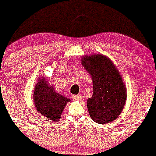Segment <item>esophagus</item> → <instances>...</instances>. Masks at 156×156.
I'll return each instance as SVG.
<instances>
[{
  "label": "esophagus",
  "instance_id": "obj_1",
  "mask_svg": "<svg viewBox=\"0 0 156 156\" xmlns=\"http://www.w3.org/2000/svg\"><path fill=\"white\" fill-rule=\"evenodd\" d=\"M72 98H73V100H75V101H81V100H82V97H81V95H74L73 97H72Z\"/></svg>",
  "mask_w": 156,
  "mask_h": 156
}]
</instances>
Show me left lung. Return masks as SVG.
Segmentation results:
<instances>
[{
	"label": "left lung",
	"instance_id": "left-lung-1",
	"mask_svg": "<svg viewBox=\"0 0 156 156\" xmlns=\"http://www.w3.org/2000/svg\"><path fill=\"white\" fill-rule=\"evenodd\" d=\"M81 64L93 81V95L87 100L91 119L105 125L115 120L122 113L127 99L123 78L112 61L103 54L84 56Z\"/></svg>",
	"mask_w": 156,
	"mask_h": 156
}]
</instances>
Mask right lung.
<instances>
[{
	"label": "right lung",
	"instance_id": "right-lung-1",
	"mask_svg": "<svg viewBox=\"0 0 156 156\" xmlns=\"http://www.w3.org/2000/svg\"><path fill=\"white\" fill-rule=\"evenodd\" d=\"M32 99L37 111L51 122L59 120L64 108L71 101L56 92L53 86L49 84L43 76L36 83Z\"/></svg>",
	"mask_w": 156,
	"mask_h": 156
}]
</instances>
